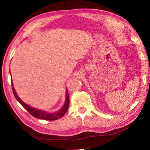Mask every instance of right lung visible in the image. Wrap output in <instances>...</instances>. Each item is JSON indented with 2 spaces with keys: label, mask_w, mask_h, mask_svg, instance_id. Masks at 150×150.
<instances>
[{
  "label": "right lung",
  "mask_w": 150,
  "mask_h": 150,
  "mask_svg": "<svg viewBox=\"0 0 150 150\" xmlns=\"http://www.w3.org/2000/svg\"><path fill=\"white\" fill-rule=\"evenodd\" d=\"M11 84H12V91H13V94L15 96V98H16V99L18 101L20 105H21L28 112L30 115L35 118L43 119V120H58L59 118L63 117V115H64L66 112H67L68 108H69V94H68L67 88L65 89V102L62 108L59 109V110H58L57 111L54 112H48L42 110L41 109H38V108L32 107V106H30L28 105V104L23 102V101L20 99L19 96H18V95L16 94V91H15V88L14 87L12 80L11 81Z\"/></svg>",
  "instance_id": "obj_1"
}]
</instances>
